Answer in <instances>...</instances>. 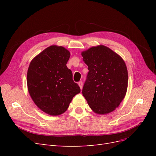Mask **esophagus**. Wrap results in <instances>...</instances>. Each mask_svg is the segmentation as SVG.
Listing matches in <instances>:
<instances>
[{
    "label": "esophagus",
    "mask_w": 156,
    "mask_h": 156,
    "mask_svg": "<svg viewBox=\"0 0 156 156\" xmlns=\"http://www.w3.org/2000/svg\"><path fill=\"white\" fill-rule=\"evenodd\" d=\"M78 84H79V86L80 88H81V89L82 90V88H83V82H82V81H79V82L78 83Z\"/></svg>",
    "instance_id": "esophagus-1"
}]
</instances>
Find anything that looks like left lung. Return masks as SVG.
<instances>
[{"instance_id": "1", "label": "left lung", "mask_w": 156, "mask_h": 156, "mask_svg": "<svg viewBox=\"0 0 156 156\" xmlns=\"http://www.w3.org/2000/svg\"><path fill=\"white\" fill-rule=\"evenodd\" d=\"M81 55L89 70L82 90L83 96L98 114L112 112L127 91L128 74L124 61L104 45L93 47Z\"/></svg>"}]
</instances>
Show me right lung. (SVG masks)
<instances>
[{"instance_id": "right-lung-1", "label": "right lung", "mask_w": 156, "mask_h": 156, "mask_svg": "<svg viewBox=\"0 0 156 156\" xmlns=\"http://www.w3.org/2000/svg\"><path fill=\"white\" fill-rule=\"evenodd\" d=\"M69 52L52 45L33 59L27 72L29 92L35 104L50 115L62 114L72 98L81 92L66 66Z\"/></svg>"}]
</instances>
